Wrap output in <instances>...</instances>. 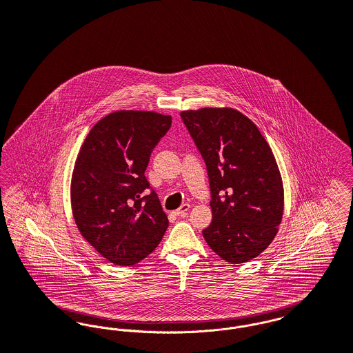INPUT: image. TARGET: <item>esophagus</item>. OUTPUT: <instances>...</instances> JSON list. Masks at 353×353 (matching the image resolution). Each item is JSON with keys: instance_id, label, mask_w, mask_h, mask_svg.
Here are the masks:
<instances>
[{"instance_id": "34e87169", "label": "esophagus", "mask_w": 353, "mask_h": 353, "mask_svg": "<svg viewBox=\"0 0 353 353\" xmlns=\"http://www.w3.org/2000/svg\"><path fill=\"white\" fill-rule=\"evenodd\" d=\"M189 209H190V205H189V204H183L181 207L174 210V214H176V216H179V217H184V216H187Z\"/></svg>"}]
</instances>
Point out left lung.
Wrapping results in <instances>:
<instances>
[{
    "mask_svg": "<svg viewBox=\"0 0 353 353\" xmlns=\"http://www.w3.org/2000/svg\"><path fill=\"white\" fill-rule=\"evenodd\" d=\"M180 116L207 166L208 245L230 264L254 259L274 239L284 209L283 181L267 140L234 109L204 108Z\"/></svg>",
    "mask_w": 353,
    "mask_h": 353,
    "instance_id": "8db88e82",
    "label": "left lung"
}]
</instances>
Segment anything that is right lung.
I'll list each match as a JSON object with an SVG mask.
<instances>
[{
    "mask_svg": "<svg viewBox=\"0 0 353 353\" xmlns=\"http://www.w3.org/2000/svg\"><path fill=\"white\" fill-rule=\"evenodd\" d=\"M170 124V116L154 112H114L92 128L79 153L73 216L83 239L116 265L145 259L169 225L145 169Z\"/></svg>",
    "mask_w": 353,
    "mask_h": 353,
    "instance_id": "right-lung-1",
    "label": "right lung"
}]
</instances>
